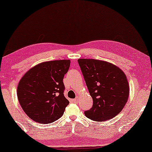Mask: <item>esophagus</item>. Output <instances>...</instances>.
I'll return each instance as SVG.
<instances>
[{"mask_svg": "<svg viewBox=\"0 0 152 152\" xmlns=\"http://www.w3.org/2000/svg\"><path fill=\"white\" fill-rule=\"evenodd\" d=\"M72 102H75V103H77V102H78V98H75V99L72 100Z\"/></svg>", "mask_w": 152, "mask_h": 152, "instance_id": "obj_1", "label": "esophagus"}]
</instances>
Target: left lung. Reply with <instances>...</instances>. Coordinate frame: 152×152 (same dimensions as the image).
Listing matches in <instances>:
<instances>
[{"instance_id": "8db88e82", "label": "left lung", "mask_w": 152, "mask_h": 152, "mask_svg": "<svg viewBox=\"0 0 152 152\" xmlns=\"http://www.w3.org/2000/svg\"><path fill=\"white\" fill-rule=\"evenodd\" d=\"M93 106L84 112L86 117L97 121L109 120L123 110L129 96L126 76L110 63L96 59H78Z\"/></svg>"}]
</instances>
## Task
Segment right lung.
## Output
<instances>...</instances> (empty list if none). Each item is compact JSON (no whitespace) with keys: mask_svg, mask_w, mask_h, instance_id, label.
<instances>
[{"mask_svg":"<svg viewBox=\"0 0 152 152\" xmlns=\"http://www.w3.org/2000/svg\"><path fill=\"white\" fill-rule=\"evenodd\" d=\"M70 65V60L44 62L21 79L17 97L23 111L33 121L50 124L64 115L69 101L64 96L63 80Z\"/></svg>","mask_w":152,"mask_h":152,"instance_id":"obj_1","label":"right lung"}]
</instances>
